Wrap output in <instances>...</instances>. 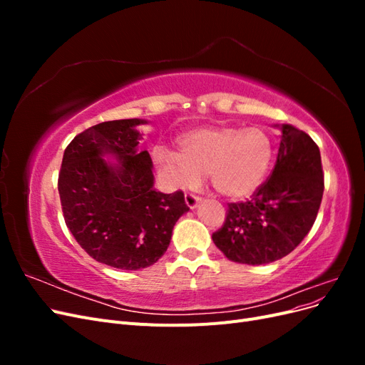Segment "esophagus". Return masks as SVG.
Segmentation results:
<instances>
[{
  "instance_id": "obj_1",
  "label": "esophagus",
  "mask_w": 365,
  "mask_h": 365,
  "mask_svg": "<svg viewBox=\"0 0 365 365\" xmlns=\"http://www.w3.org/2000/svg\"><path fill=\"white\" fill-rule=\"evenodd\" d=\"M185 204H187V207H189L190 210H193V208H196L197 207V204H200V201H201V197L200 196H196V195H193V193H185Z\"/></svg>"
}]
</instances>
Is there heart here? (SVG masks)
Masks as SVG:
<instances>
[{"label": "heart", "instance_id": "1", "mask_svg": "<svg viewBox=\"0 0 365 365\" xmlns=\"http://www.w3.org/2000/svg\"><path fill=\"white\" fill-rule=\"evenodd\" d=\"M180 152L157 146L153 164L170 189H187L208 175L213 189L228 197L256 192L271 168L274 148L267 130L257 126H204L176 140Z\"/></svg>", "mask_w": 365, "mask_h": 365}]
</instances>
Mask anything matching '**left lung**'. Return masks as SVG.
<instances>
[{
  "label": "left lung",
  "mask_w": 365,
  "mask_h": 365,
  "mask_svg": "<svg viewBox=\"0 0 365 365\" xmlns=\"http://www.w3.org/2000/svg\"><path fill=\"white\" fill-rule=\"evenodd\" d=\"M282 140L269 178L245 202L228 204L215 245L236 263L264 264L288 256L311 231L324 192L315 141L292 125Z\"/></svg>",
  "instance_id": "8db88e82"
}]
</instances>
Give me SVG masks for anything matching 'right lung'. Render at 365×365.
<instances>
[{"label":"right lung","instance_id":"right-lung-1","mask_svg":"<svg viewBox=\"0 0 365 365\" xmlns=\"http://www.w3.org/2000/svg\"><path fill=\"white\" fill-rule=\"evenodd\" d=\"M141 118L103 121L63 152L58 189L65 224L93 259L126 271L148 268L168 250L189 212L181 190L153 189L152 160L138 152Z\"/></svg>","mask_w":365,"mask_h":365}]
</instances>
